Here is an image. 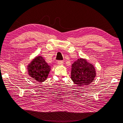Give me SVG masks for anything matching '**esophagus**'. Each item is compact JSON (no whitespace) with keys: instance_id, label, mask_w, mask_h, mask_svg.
I'll return each mask as SVG.
<instances>
[{"instance_id":"1","label":"esophagus","mask_w":123,"mask_h":123,"mask_svg":"<svg viewBox=\"0 0 123 123\" xmlns=\"http://www.w3.org/2000/svg\"><path fill=\"white\" fill-rule=\"evenodd\" d=\"M57 63L58 64H59V65H63L64 64V61L63 60H58Z\"/></svg>"}]
</instances>
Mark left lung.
I'll return each instance as SVG.
<instances>
[{
  "label": "left lung",
  "mask_w": 123,
  "mask_h": 123,
  "mask_svg": "<svg viewBox=\"0 0 123 123\" xmlns=\"http://www.w3.org/2000/svg\"><path fill=\"white\" fill-rule=\"evenodd\" d=\"M71 78L78 86L89 85L96 76L95 68L86 60L80 58L72 64Z\"/></svg>",
  "instance_id": "1"
}]
</instances>
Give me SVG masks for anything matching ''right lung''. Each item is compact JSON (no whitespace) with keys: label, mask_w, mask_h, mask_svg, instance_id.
<instances>
[{"label":"right lung","mask_w":123,"mask_h":123,"mask_svg":"<svg viewBox=\"0 0 123 123\" xmlns=\"http://www.w3.org/2000/svg\"><path fill=\"white\" fill-rule=\"evenodd\" d=\"M51 70V67L48 65L43 57L38 56L34 58L28 66L29 75L34 80L42 82L47 79Z\"/></svg>","instance_id":"right-lung-1"}]
</instances>
